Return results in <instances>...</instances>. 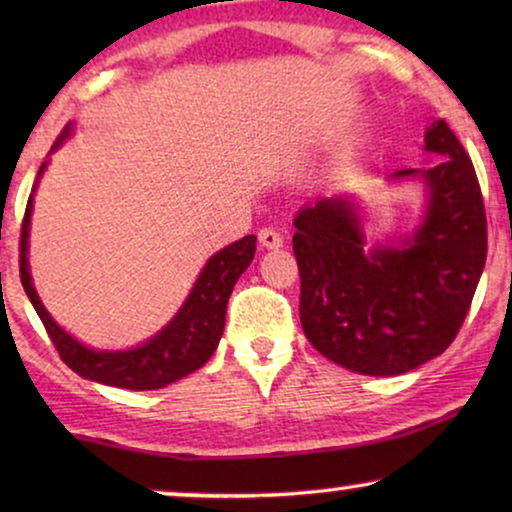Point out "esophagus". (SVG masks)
<instances>
[{
	"instance_id": "esophagus-1",
	"label": "esophagus",
	"mask_w": 512,
	"mask_h": 512,
	"mask_svg": "<svg viewBox=\"0 0 512 512\" xmlns=\"http://www.w3.org/2000/svg\"><path fill=\"white\" fill-rule=\"evenodd\" d=\"M258 240H261V244L265 249H279L282 247V235L277 233V230H272V228H263L261 233H258Z\"/></svg>"
}]
</instances>
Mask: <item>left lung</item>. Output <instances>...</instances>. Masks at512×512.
I'll return each instance as SVG.
<instances>
[{
  "mask_svg": "<svg viewBox=\"0 0 512 512\" xmlns=\"http://www.w3.org/2000/svg\"><path fill=\"white\" fill-rule=\"evenodd\" d=\"M443 160L389 179L422 181L426 207L396 247L366 249L347 195L300 209L293 254L300 324L312 347L361 375H403L443 354L464 324L487 258V219L473 163L443 118L424 132Z\"/></svg>",
  "mask_w": 512,
  "mask_h": 512,
  "instance_id": "left-lung-1",
  "label": "left lung"
}]
</instances>
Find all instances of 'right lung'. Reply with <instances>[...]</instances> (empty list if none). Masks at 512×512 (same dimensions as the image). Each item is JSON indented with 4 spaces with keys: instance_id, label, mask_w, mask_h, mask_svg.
Instances as JSON below:
<instances>
[{
    "instance_id": "obj_1",
    "label": "right lung",
    "mask_w": 512,
    "mask_h": 512,
    "mask_svg": "<svg viewBox=\"0 0 512 512\" xmlns=\"http://www.w3.org/2000/svg\"><path fill=\"white\" fill-rule=\"evenodd\" d=\"M74 125L69 123L58 142L53 144V151H58L62 142L72 135ZM48 165L41 163L37 181L27 200L23 228H20V282L30 298V303L37 310L39 319L44 321L48 338L53 340L60 359L74 370L76 375L86 380L107 384V387H121L132 391H149L163 389L167 384L191 375L209 361L214 349L219 347V340L226 326V307L228 298L233 293V286L256 254V235H247L242 240L228 244L226 249L216 254L205 263V268L195 279L186 303L179 307L170 324L144 342V345L130 349H93L83 345L69 335L65 328L58 326L44 303L39 300V293L32 284L30 263H27V240H30V219L34 209V191H37L39 177Z\"/></svg>"
}]
</instances>
